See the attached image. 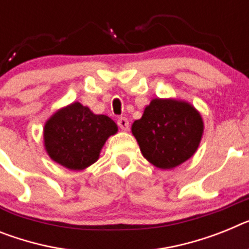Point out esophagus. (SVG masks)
Here are the masks:
<instances>
[{"instance_id":"34e87169","label":"esophagus","mask_w":249,"mask_h":249,"mask_svg":"<svg viewBox=\"0 0 249 249\" xmlns=\"http://www.w3.org/2000/svg\"><path fill=\"white\" fill-rule=\"evenodd\" d=\"M117 124H118V127H120L121 129H123V131H128L129 129V122L126 117H120L118 121H117Z\"/></svg>"}]
</instances>
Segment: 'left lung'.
<instances>
[{"instance_id":"1","label":"left lung","mask_w":249,"mask_h":249,"mask_svg":"<svg viewBox=\"0 0 249 249\" xmlns=\"http://www.w3.org/2000/svg\"><path fill=\"white\" fill-rule=\"evenodd\" d=\"M132 133L146 160L160 169H173L190 159L200 143L203 121L194 107L175 99H154Z\"/></svg>"}]
</instances>
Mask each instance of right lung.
<instances>
[{
	"mask_svg": "<svg viewBox=\"0 0 249 249\" xmlns=\"http://www.w3.org/2000/svg\"><path fill=\"white\" fill-rule=\"evenodd\" d=\"M117 129L109 117L92 113L76 102L46 122L45 147L49 156L67 169L83 170L98 160L104 142Z\"/></svg>",
	"mask_w": 249,
	"mask_h": 249,
	"instance_id": "right-lung-1",
	"label": "right lung"
}]
</instances>
